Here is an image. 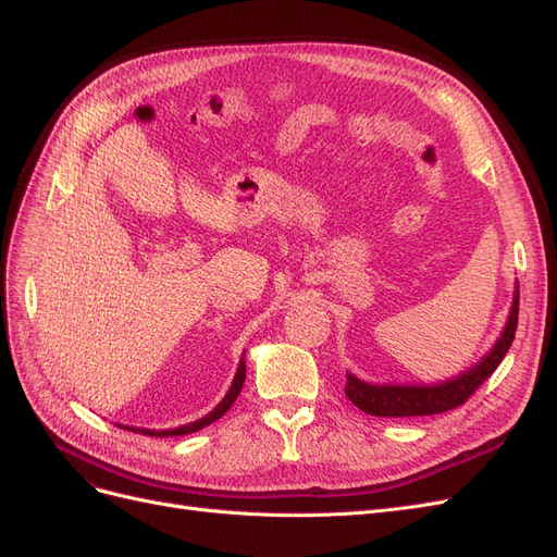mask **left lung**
<instances>
[{"instance_id":"8db88e82","label":"left lung","mask_w":557,"mask_h":557,"mask_svg":"<svg viewBox=\"0 0 557 557\" xmlns=\"http://www.w3.org/2000/svg\"><path fill=\"white\" fill-rule=\"evenodd\" d=\"M518 281L513 288L511 309L504 323L502 334L497 336L495 346L485 352V356L467 372L458 374L455 379L430 383V385H404V383H369L358 379L356 374L346 372V397L356 404V407L369 416L381 418H409V416H432L444 413L455 407H460L476 387L491 376L499 362L507 356V350L513 342V334L518 327Z\"/></svg>"}]
</instances>
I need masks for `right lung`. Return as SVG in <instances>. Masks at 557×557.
I'll return each instance as SVG.
<instances>
[{"mask_svg":"<svg viewBox=\"0 0 557 557\" xmlns=\"http://www.w3.org/2000/svg\"><path fill=\"white\" fill-rule=\"evenodd\" d=\"M244 381H246V362H244V356H242L239 367H237V374H234V379H232L230 391L225 393V397H223L221 401H218V407H215V409H211L207 416H201V418L193 420V423H185V425L170 428V430H150V428H134V425H117V423H115V425H117V428H123V430H132V432H139V434H148V436H181V434L197 432V430H201V428L211 425L213 420L221 418V416L232 407L234 399H237V397H239V393H242Z\"/></svg>","mask_w":557,"mask_h":557,"instance_id":"obj_1","label":"right lung"}]
</instances>
